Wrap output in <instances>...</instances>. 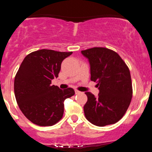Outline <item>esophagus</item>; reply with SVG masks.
Instances as JSON below:
<instances>
[{
    "label": "esophagus",
    "instance_id": "esophagus-1",
    "mask_svg": "<svg viewBox=\"0 0 152 152\" xmlns=\"http://www.w3.org/2000/svg\"><path fill=\"white\" fill-rule=\"evenodd\" d=\"M75 94H80V91H77V90H75Z\"/></svg>",
    "mask_w": 152,
    "mask_h": 152
}]
</instances>
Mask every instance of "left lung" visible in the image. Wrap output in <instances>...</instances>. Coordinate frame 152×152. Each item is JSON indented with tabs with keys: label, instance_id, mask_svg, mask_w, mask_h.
Returning a JSON list of instances; mask_svg holds the SVG:
<instances>
[{
	"label": "left lung",
	"instance_id": "obj_1",
	"mask_svg": "<svg viewBox=\"0 0 152 152\" xmlns=\"http://www.w3.org/2000/svg\"><path fill=\"white\" fill-rule=\"evenodd\" d=\"M90 65L91 80L97 83L99 94L86 92V118L97 126L114 124L125 115L132 97L130 72L117 52L103 47L81 51Z\"/></svg>",
	"mask_w": 152,
	"mask_h": 152
}]
</instances>
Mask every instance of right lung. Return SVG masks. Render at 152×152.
I'll return each instance as SVG.
<instances>
[{"instance_id":"1","label":"right lung","mask_w":152,"mask_h":152,"mask_svg":"<svg viewBox=\"0 0 152 152\" xmlns=\"http://www.w3.org/2000/svg\"><path fill=\"white\" fill-rule=\"evenodd\" d=\"M72 54L40 49L28 54L22 62L15 77V95L21 112L33 124L50 126L62 118L64 100L75 91L51 83L58 77L63 61Z\"/></svg>"}]
</instances>
